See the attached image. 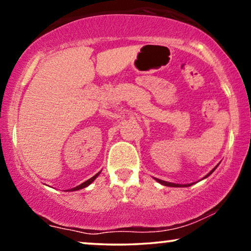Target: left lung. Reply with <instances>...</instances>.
<instances>
[{
	"instance_id": "obj_1",
	"label": "left lung",
	"mask_w": 251,
	"mask_h": 251,
	"mask_svg": "<svg viewBox=\"0 0 251 251\" xmlns=\"http://www.w3.org/2000/svg\"><path fill=\"white\" fill-rule=\"evenodd\" d=\"M216 168H217V166H216V167L214 168V169H212V170L210 171V173H209V174L207 175V176H205V178H207L208 176H210V175L215 171ZM155 180H156V181H159L160 184L164 185V186H171V187H187V186H191V185L193 184V183H192V184H185V185H181V184H174V183H169V181H164V180L157 179V178H155Z\"/></svg>"
}]
</instances>
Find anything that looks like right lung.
I'll use <instances>...</instances> for the list:
<instances>
[{
  "label": "right lung",
  "mask_w": 251,
  "mask_h": 251,
  "mask_svg": "<svg viewBox=\"0 0 251 251\" xmlns=\"http://www.w3.org/2000/svg\"><path fill=\"white\" fill-rule=\"evenodd\" d=\"M99 174H100V171H99L98 174H96L94 177H91L90 179H88L87 181H84V183H82L81 185H78V186H76V187H73L72 188V190H68V191H78V190H81V188H84V187H87V186H89V185H90L92 181H94L96 178H97L98 176H99Z\"/></svg>",
  "instance_id": "obj_1"
}]
</instances>
